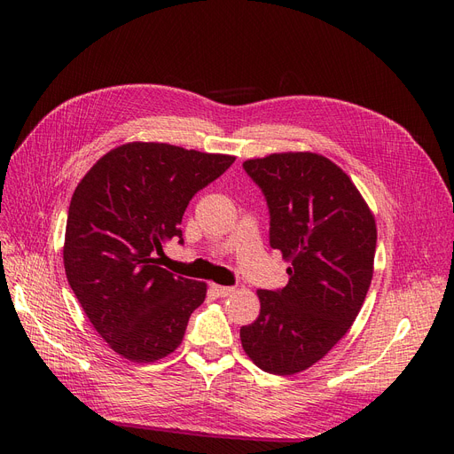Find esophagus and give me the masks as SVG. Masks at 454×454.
Masks as SVG:
<instances>
[{"mask_svg":"<svg viewBox=\"0 0 454 454\" xmlns=\"http://www.w3.org/2000/svg\"><path fill=\"white\" fill-rule=\"evenodd\" d=\"M212 292L217 295V297H227L231 295L232 292H235V287H229V286H219V284H212Z\"/></svg>","mask_w":454,"mask_h":454,"instance_id":"obj_1","label":"esophagus"}]
</instances>
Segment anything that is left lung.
<instances>
[{"label":"left lung","instance_id":"1","mask_svg":"<svg viewBox=\"0 0 454 454\" xmlns=\"http://www.w3.org/2000/svg\"><path fill=\"white\" fill-rule=\"evenodd\" d=\"M270 214V246L290 263L282 290H257L254 324L240 327L250 360L295 375L332 350L358 316L377 248L367 202L335 162L310 151L246 160Z\"/></svg>","mask_w":454,"mask_h":454}]
</instances>
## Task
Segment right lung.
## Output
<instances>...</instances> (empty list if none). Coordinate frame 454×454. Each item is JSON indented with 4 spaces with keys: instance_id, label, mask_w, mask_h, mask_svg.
Listing matches in <instances>:
<instances>
[{
    "instance_id": "obj_1",
    "label": "right lung",
    "mask_w": 454,
    "mask_h": 454,
    "mask_svg": "<svg viewBox=\"0 0 454 454\" xmlns=\"http://www.w3.org/2000/svg\"><path fill=\"white\" fill-rule=\"evenodd\" d=\"M232 155L159 142L109 151L74 191L64 239L67 282L98 335L122 358L157 362L182 345L206 284L159 267L162 244H184V212Z\"/></svg>"
}]
</instances>
